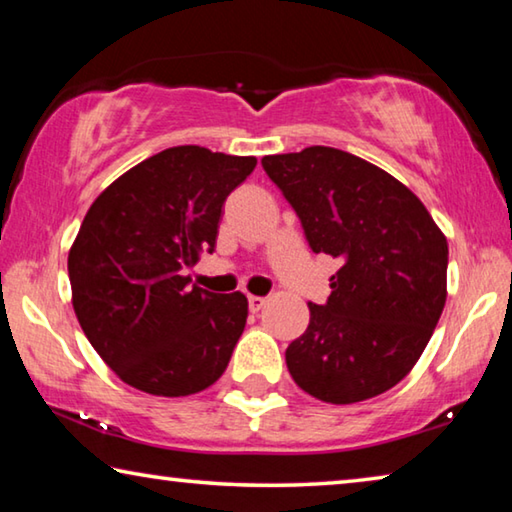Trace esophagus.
Returning <instances> with one entry per match:
<instances>
[{
  "instance_id": "1",
  "label": "esophagus",
  "mask_w": 512,
  "mask_h": 512,
  "mask_svg": "<svg viewBox=\"0 0 512 512\" xmlns=\"http://www.w3.org/2000/svg\"><path fill=\"white\" fill-rule=\"evenodd\" d=\"M266 305V298H259V296H248V307L253 314H257L259 309H262Z\"/></svg>"
}]
</instances>
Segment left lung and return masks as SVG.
<instances>
[{
    "mask_svg": "<svg viewBox=\"0 0 512 512\" xmlns=\"http://www.w3.org/2000/svg\"><path fill=\"white\" fill-rule=\"evenodd\" d=\"M314 253L339 259L325 305L287 348L302 391L354 404L391 391L422 357L447 300V237L409 187L332 146L262 158Z\"/></svg>",
    "mask_w": 512,
    "mask_h": 512,
    "instance_id": "1",
    "label": "left lung"
}]
</instances>
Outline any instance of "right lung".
Segmentation results:
<instances>
[{
    "instance_id": "obj_1",
    "label": "right lung",
    "mask_w": 512,
    "mask_h": 512,
    "mask_svg": "<svg viewBox=\"0 0 512 512\" xmlns=\"http://www.w3.org/2000/svg\"><path fill=\"white\" fill-rule=\"evenodd\" d=\"M255 164L253 155L173 146L121 173L90 205L67 257L72 305L124 384L187 397L228 368L248 300L189 287L183 271L212 253L225 198Z\"/></svg>"
}]
</instances>
